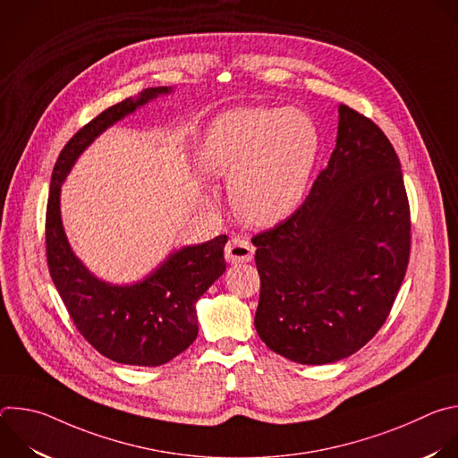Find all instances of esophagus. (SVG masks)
<instances>
[{
  "instance_id": "esophagus-1",
  "label": "esophagus",
  "mask_w": 458,
  "mask_h": 458,
  "mask_svg": "<svg viewBox=\"0 0 458 458\" xmlns=\"http://www.w3.org/2000/svg\"><path fill=\"white\" fill-rule=\"evenodd\" d=\"M255 248L248 239L242 237H233L228 241L226 248H225V257L226 263L230 265H239V263H250L253 259Z\"/></svg>"
}]
</instances>
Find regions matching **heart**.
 Masks as SVG:
<instances>
[{
    "instance_id": "obj_1",
    "label": "heart",
    "mask_w": 458,
    "mask_h": 458,
    "mask_svg": "<svg viewBox=\"0 0 458 458\" xmlns=\"http://www.w3.org/2000/svg\"><path fill=\"white\" fill-rule=\"evenodd\" d=\"M318 154L311 117L297 108H235L219 115L203 138L198 165L208 177H228L239 217L272 226L304 201Z\"/></svg>"
}]
</instances>
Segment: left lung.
<instances>
[{"instance_id":"1","label":"left lung","mask_w":458,"mask_h":458,"mask_svg":"<svg viewBox=\"0 0 458 458\" xmlns=\"http://www.w3.org/2000/svg\"><path fill=\"white\" fill-rule=\"evenodd\" d=\"M410 232L395 148L371 119L339 105L335 150L306 201L251 239L260 341L299 364H330L359 352L395 302Z\"/></svg>"}]
</instances>
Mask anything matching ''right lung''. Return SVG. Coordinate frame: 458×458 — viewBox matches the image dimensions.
I'll return each instance as SVG.
<instances>
[{"mask_svg": "<svg viewBox=\"0 0 458 458\" xmlns=\"http://www.w3.org/2000/svg\"><path fill=\"white\" fill-rule=\"evenodd\" d=\"M170 87L143 90L106 108L61 150L50 179L45 219L47 263L61 301L80 334L106 359L130 366H161L198 337L195 302L225 274L226 235L172 251L163 265L134 284L98 279L74 255L64 235L59 195L76 159L106 128L140 106L170 94Z\"/></svg>", "mask_w": 458, "mask_h": 458, "instance_id": "add662e5", "label": "right lung"}]
</instances>
